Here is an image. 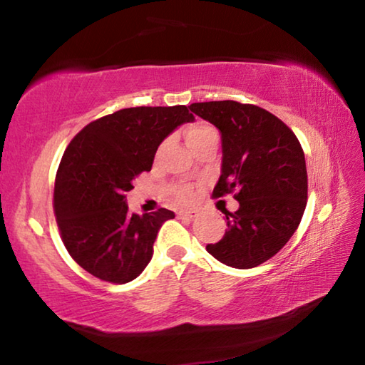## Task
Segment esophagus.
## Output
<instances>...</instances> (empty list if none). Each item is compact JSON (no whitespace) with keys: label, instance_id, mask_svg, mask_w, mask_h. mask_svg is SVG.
Wrapping results in <instances>:
<instances>
[{"label":"esophagus","instance_id":"34e87169","mask_svg":"<svg viewBox=\"0 0 365 365\" xmlns=\"http://www.w3.org/2000/svg\"><path fill=\"white\" fill-rule=\"evenodd\" d=\"M177 215L178 217H187V219H195L196 215H197V212L196 211H193V209H191V211H178L177 212Z\"/></svg>","mask_w":365,"mask_h":365}]
</instances>
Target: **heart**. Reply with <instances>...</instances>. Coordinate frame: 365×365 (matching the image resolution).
<instances>
[{
    "mask_svg": "<svg viewBox=\"0 0 365 365\" xmlns=\"http://www.w3.org/2000/svg\"><path fill=\"white\" fill-rule=\"evenodd\" d=\"M185 138H187L188 146L193 150L197 145H201L202 141H206L209 138H217V130L206 122H195L187 127V130H185ZM175 196L178 197V201L190 202L193 201L195 197V190L185 185V187L177 188Z\"/></svg>",
    "mask_w": 365,
    "mask_h": 365,
    "instance_id": "heart-1",
    "label": "heart"
}]
</instances>
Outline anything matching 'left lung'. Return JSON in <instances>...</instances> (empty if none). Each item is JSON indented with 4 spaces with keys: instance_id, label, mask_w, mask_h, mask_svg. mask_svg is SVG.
<instances>
[{
    "instance_id": "1",
    "label": "left lung",
    "mask_w": 365,
    "mask_h": 365,
    "mask_svg": "<svg viewBox=\"0 0 365 365\" xmlns=\"http://www.w3.org/2000/svg\"><path fill=\"white\" fill-rule=\"evenodd\" d=\"M190 109L222 133V174L212 196L232 193L240 202L238 211H225L224 237L206 250L230 267H257L288 243L304 214V151L285 122L255 104L207 101Z\"/></svg>"
}]
</instances>
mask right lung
I'll return each instance as SVG.
<instances>
[{
    "instance_id": "right-lung-1",
    "label": "right lung",
    "mask_w": 365,
    "mask_h": 365,
    "mask_svg": "<svg viewBox=\"0 0 365 365\" xmlns=\"http://www.w3.org/2000/svg\"><path fill=\"white\" fill-rule=\"evenodd\" d=\"M193 119L187 106L120 109L90 122L66 148L53 207L66 250L88 274L122 285L151 261L158 230L175 214H128L125 191L151 170L160 141Z\"/></svg>"
}]
</instances>
